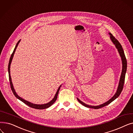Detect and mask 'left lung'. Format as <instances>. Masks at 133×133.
<instances>
[{"instance_id":"obj_1","label":"left lung","mask_w":133,"mask_h":133,"mask_svg":"<svg viewBox=\"0 0 133 133\" xmlns=\"http://www.w3.org/2000/svg\"><path fill=\"white\" fill-rule=\"evenodd\" d=\"M109 34L110 36V38L111 41H112L113 44L115 45L116 48L117 49V50L118 51V53H119V54L121 56V59H122V73H121V77H120V81H119V84H118L117 91H116V93L115 94V95L112 97H111V98L109 101H108L107 102H106L105 103H104L103 104H101V105L97 106H89V105H88V104H85V103H83V102L80 101L78 98H77L78 101L81 104H82L83 106H84L86 107H88V108H94V109H96L101 108L102 107H103L104 106L108 105V104L110 103L111 102L113 101L114 100H115L117 98V97H118V96L120 95V94L122 92V90L123 89V88L124 80H125V73H126V71H127V60H126V58H125V55H124V51L123 50V48H122V46L120 44V43H119V42H118V41L110 33H109Z\"/></svg>"}]
</instances>
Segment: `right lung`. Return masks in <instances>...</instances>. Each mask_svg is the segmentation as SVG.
Listing matches in <instances>:
<instances>
[{"label":"right lung","instance_id":"add662e5","mask_svg":"<svg viewBox=\"0 0 133 133\" xmlns=\"http://www.w3.org/2000/svg\"><path fill=\"white\" fill-rule=\"evenodd\" d=\"M20 41V40H19L18 41V42L17 43L15 49H14V51L13 52V53H12L11 55V57H10V61H9V66H8V72H9V80H10V86H11V88L12 89V91L13 93V94L15 95V96L17 97V99H18L19 100H20V101H22V102H23L24 103H25L26 104H27V106H29V107H32L33 108H35V109H46V108H47L48 107H50L51 106H52V104L55 102V101H56V100L57 99V96H58V93H59V91L60 90V88L61 86V85L59 87L57 93H56L54 98L50 101L48 103H46V104H33V103H32L29 101H27L26 100H25L24 99H22V97H20V96H19L16 92H15V89H14L13 88V85H12V81H11V75H10V65H11V61H12V60L13 59V55H14V54H15V51H16V48L18 45V44H19Z\"/></svg>","mask_w":133,"mask_h":133}]
</instances>
